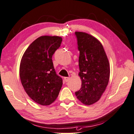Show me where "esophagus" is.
<instances>
[{
  "label": "esophagus",
  "instance_id": "esophagus-1",
  "mask_svg": "<svg viewBox=\"0 0 134 134\" xmlns=\"http://www.w3.org/2000/svg\"><path fill=\"white\" fill-rule=\"evenodd\" d=\"M70 79V77H64V81L65 82H67L69 81V80Z\"/></svg>",
  "mask_w": 134,
  "mask_h": 134
}]
</instances>
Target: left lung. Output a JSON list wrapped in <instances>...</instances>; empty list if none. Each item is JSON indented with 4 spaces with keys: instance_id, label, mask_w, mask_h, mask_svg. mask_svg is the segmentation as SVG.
Returning <instances> with one entry per match:
<instances>
[{
    "instance_id": "1",
    "label": "left lung",
    "mask_w": 134,
    "mask_h": 134,
    "mask_svg": "<svg viewBox=\"0 0 134 134\" xmlns=\"http://www.w3.org/2000/svg\"><path fill=\"white\" fill-rule=\"evenodd\" d=\"M79 51V75L81 88L75 92L82 103L90 105L99 100L109 82L110 67L103 47L88 34L75 32Z\"/></svg>"
}]
</instances>
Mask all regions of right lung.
I'll use <instances>...</instances> for the list:
<instances>
[{
	"mask_svg": "<svg viewBox=\"0 0 134 134\" xmlns=\"http://www.w3.org/2000/svg\"><path fill=\"white\" fill-rule=\"evenodd\" d=\"M62 40L58 36L40 37L29 45L21 58V84L27 95L40 105L52 103L63 85V79L56 73L52 58Z\"/></svg>",
	"mask_w": 134,
	"mask_h": 134,
	"instance_id": "1",
	"label": "right lung"
}]
</instances>
